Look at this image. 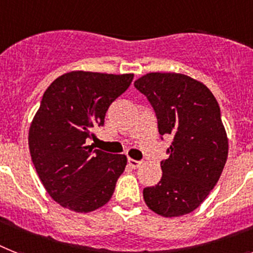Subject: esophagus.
<instances>
[{
	"label": "esophagus",
	"mask_w": 253,
	"mask_h": 253,
	"mask_svg": "<svg viewBox=\"0 0 253 253\" xmlns=\"http://www.w3.org/2000/svg\"><path fill=\"white\" fill-rule=\"evenodd\" d=\"M127 164L130 166L131 169H136L139 166L141 165V161H137V160H133V159H128L127 160Z\"/></svg>",
	"instance_id": "34e87169"
}]
</instances>
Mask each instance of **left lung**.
<instances>
[{
	"label": "left lung",
	"instance_id": "left-lung-1",
	"mask_svg": "<svg viewBox=\"0 0 253 253\" xmlns=\"http://www.w3.org/2000/svg\"><path fill=\"white\" fill-rule=\"evenodd\" d=\"M133 85L155 110L161 139L173 136L169 157L161 161V180L143 190L145 204L164 217L191 213L226 164L229 144L218 102L204 84L183 74L151 73Z\"/></svg>",
	"mask_w": 253,
	"mask_h": 253
}]
</instances>
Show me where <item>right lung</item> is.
<instances>
[{
	"mask_svg": "<svg viewBox=\"0 0 253 253\" xmlns=\"http://www.w3.org/2000/svg\"><path fill=\"white\" fill-rule=\"evenodd\" d=\"M132 79V74L71 71L44 92L28 145L45 190L63 208L88 213L112 198L126 156L96 149L88 140L94 128L104 126L110 104Z\"/></svg>",
	"mask_w": 253,
	"mask_h": 253,
	"instance_id": "1",
	"label": "right lung"
}]
</instances>
